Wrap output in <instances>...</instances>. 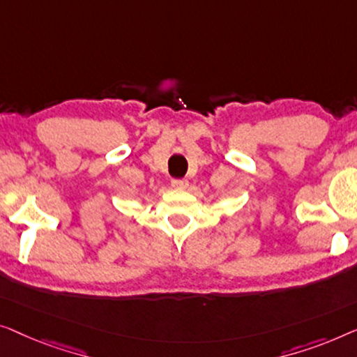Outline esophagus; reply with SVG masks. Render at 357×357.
<instances>
[{"label":"esophagus","mask_w":357,"mask_h":357,"mask_svg":"<svg viewBox=\"0 0 357 357\" xmlns=\"http://www.w3.org/2000/svg\"><path fill=\"white\" fill-rule=\"evenodd\" d=\"M172 185L174 189H188L189 183H188V179H173Z\"/></svg>","instance_id":"obj_1"}]
</instances>
